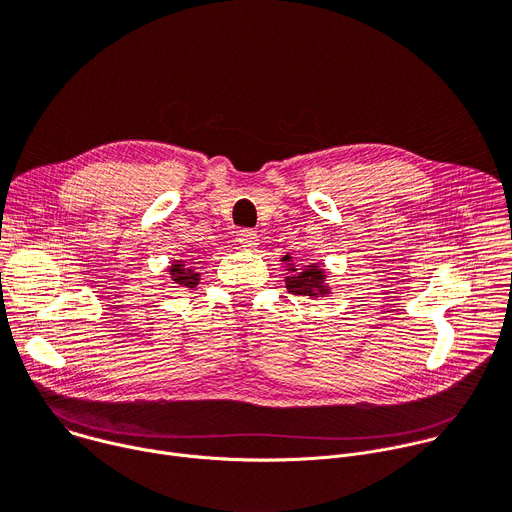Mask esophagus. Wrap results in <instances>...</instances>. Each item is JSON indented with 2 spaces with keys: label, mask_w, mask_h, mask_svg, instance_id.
I'll return each instance as SVG.
<instances>
[{
  "label": "esophagus",
  "mask_w": 512,
  "mask_h": 512,
  "mask_svg": "<svg viewBox=\"0 0 512 512\" xmlns=\"http://www.w3.org/2000/svg\"><path fill=\"white\" fill-rule=\"evenodd\" d=\"M239 245L243 249H255L259 245V235L257 231H251V229H245L239 233Z\"/></svg>",
  "instance_id": "obj_1"
}]
</instances>
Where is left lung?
Returning a JSON list of instances; mask_svg holds the SVG:
<instances>
[{
    "label": "left lung",
    "instance_id": "left-lung-1",
    "mask_svg": "<svg viewBox=\"0 0 512 512\" xmlns=\"http://www.w3.org/2000/svg\"><path fill=\"white\" fill-rule=\"evenodd\" d=\"M279 261L287 271L285 287L291 294L310 296L312 300L326 298L332 294V285L328 283V271L320 263H310L304 265V269H300L291 255H283Z\"/></svg>",
    "mask_w": 512,
    "mask_h": 512
}]
</instances>
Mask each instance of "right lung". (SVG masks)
Instances as JSON below:
<instances>
[{
	"mask_svg": "<svg viewBox=\"0 0 512 512\" xmlns=\"http://www.w3.org/2000/svg\"><path fill=\"white\" fill-rule=\"evenodd\" d=\"M206 255L204 251L198 253V255H190V257H182V259H174L170 265H168V273L172 277L174 283L178 285H184V287H196L200 283V271H198V259Z\"/></svg>",
	"mask_w": 512,
	"mask_h": 512,
	"instance_id": "right-lung-1",
	"label": "right lung"
}]
</instances>
